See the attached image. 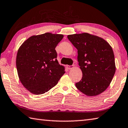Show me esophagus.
Wrapping results in <instances>:
<instances>
[{"label":"esophagus","instance_id":"34e87169","mask_svg":"<svg viewBox=\"0 0 128 128\" xmlns=\"http://www.w3.org/2000/svg\"><path fill=\"white\" fill-rule=\"evenodd\" d=\"M66 68L68 69H71L74 68V66H66Z\"/></svg>","mask_w":128,"mask_h":128}]
</instances>
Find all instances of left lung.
I'll use <instances>...</instances> for the list:
<instances>
[{"label":"left lung","instance_id":"8db88e82","mask_svg":"<svg viewBox=\"0 0 128 128\" xmlns=\"http://www.w3.org/2000/svg\"><path fill=\"white\" fill-rule=\"evenodd\" d=\"M67 38L78 50V64L83 74L76 87L88 96L102 93L116 70L112 48L104 39L88 33L69 34Z\"/></svg>","mask_w":128,"mask_h":128}]
</instances>
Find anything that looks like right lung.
Listing matches in <instances>:
<instances>
[{
  "instance_id": "add662e5",
  "label": "right lung",
  "mask_w": 128,
  "mask_h": 128,
  "mask_svg": "<svg viewBox=\"0 0 128 128\" xmlns=\"http://www.w3.org/2000/svg\"><path fill=\"white\" fill-rule=\"evenodd\" d=\"M63 37L48 32L32 36L18 49V75L22 84L32 94H41L48 91L65 73L64 67L56 59L55 49Z\"/></svg>"
}]
</instances>
